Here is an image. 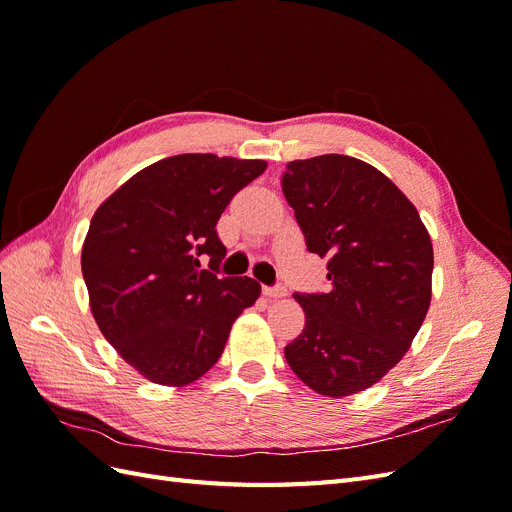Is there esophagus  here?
<instances>
[{"label": "esophagus", "mask_w": 512, "mask_h": 512, "mask_svg": "<svg viewBox=\"0 0 512 512\" xmlns=\"http://www.w3.org/2000/svg\"><path fill=\"white\" fill-rule=\"evenodd\" d=\"M262 294H265L267 299H284L286 294H288V290L284 286H273V288L265 286V288H262Z\"/></svg>", "instance_id": "34e87169"}]
</instances>
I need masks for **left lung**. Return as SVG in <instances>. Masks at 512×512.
<instances>
[{"instance_id":"8db88e82","label":"left lung","mask_w":512,"mask_h":512,"mask_svg":"<svg viewBox=\"0 0 512 512\" xmlns=\"http://www.w3.org/2000/svg\"><path fill=\"white\" fill-rule=\"evenodd\" d=\"M282 190L331 290L292 294L303 333L284 348L318 395L342 399L404 359L431 303L433 247L416 207L378 168L350 156L286 164Z\"/></svg>"}]
</instances>
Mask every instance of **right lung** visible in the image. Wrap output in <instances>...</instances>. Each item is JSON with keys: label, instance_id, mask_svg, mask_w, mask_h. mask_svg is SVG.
Returning a JSON list of instances; mask_svg holds the SVG:
<instances>
[{"label": "right lung", "instance_id": "add662e5", "mask_svg": "<svg viewBox=\"0 0 512 512\" xmlns=\"http://www.w3.org/2000/svg\"><path fill=\"white\" fill-rule=\"evenodd\" d=\"M267 170L265 160L181 153L138 170L91 218L81 269L106 342L138 374L185 386L218 363L245 307L260 297L252 277L218 269L226 247L215 224L235 196Z\"/></svg>", "mask_w": 512, "mask_h": 512}]
</instances>
